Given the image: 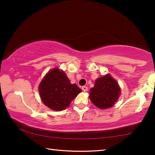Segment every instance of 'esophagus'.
Wrapping results in <instances>:
<instances>
[{"instance_id":"1","label":"esophagus","mask_w":155,"mask_h":155,"mask_svg":"<svg viewBox=\"0 0 155 155\" xmlns=\"http://www.w3.org/2000/svg\"><path fill=\"white\" fill-rule=\"evenodd\" d=\"M82 89L84 92H86V91H88V87H86V86H83V87H82Z\"/></svg>"}]
</instances>
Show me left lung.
Here are the masks:
<instances>
[{
	"mask_svg": "<svg viewBox=\"0 0 155 155\" xmlns=\"http://www.w3.org/2000/svg\"><path fill=\"white\" fill-rule=\"evenodd\" d=\"M121 93L117 81L110 74L99 78L91 88L89 98L92 103L100 109L110 108L115 104Z\"/></svg>",
	"mask_w": 155,
	"mask_h": 155,
	"instance_id": "1",
	"label": "left lung"
}]
</instances>
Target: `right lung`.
I'll return each instance as SVG.
<instances>
[{
	"label": "right lung",
	"instance_id": "1",
	"mask_svg": "<svg viewBox=\"0 0 155 155\" xmlns=\"http://www.w3.org/2000/svg\"><path fill=\"white\" fill-rule=\"evenodd\" d=\"M38 88L40 98L45 105L57 111L67 108L82 91L75 84H71L65 73L58 68L47 73Z\"/></svg>",
	"mask_w": 155,
	"mask_h": 155
}]
</instances>
